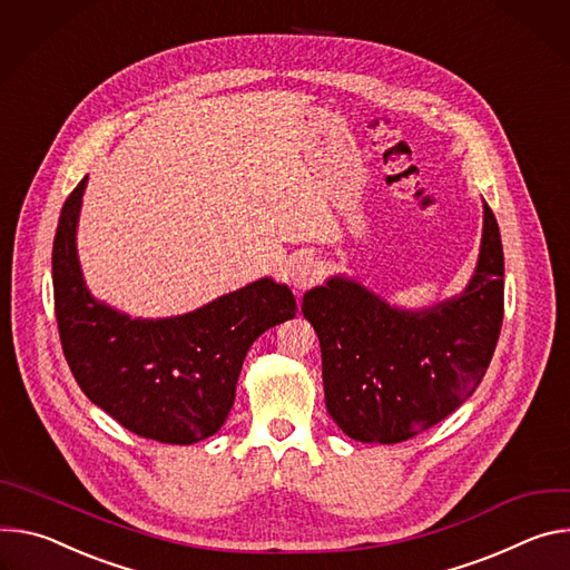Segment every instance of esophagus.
Returning a JSON list of instances; mask_svg holds the SVG:
<instances>
[{"instance_id":"34e87169","label":"esophagus","mask_w":570,"mask_h":570,"mask_svg":"<svg viewBox=\"0 0 570 570\" xmlns=\"http://www.w3.org/2000/svg\"><path fill=\"white\" fill-rule=\"evenodd\" d=\"M322 263L317 258L312 256H298L294 263H292V283L296 289H307L312 287L314 283H320L322 278Z\"/></svg>"}]
</instances>
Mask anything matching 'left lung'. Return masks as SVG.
<instances>
[{"label":"left lung","instance_id":"1","mask_svg":"<svg viewBox=\"0 0 570 570\" xmlns=\"http://www.w3.org/2000/svg\"><path fill=\"white\" fill-rule=\"evenodd\" d=\"M482 242L466 287L428 307H401L346 274L303 296L322 346L326 407L364 444H399L458 410L480 385L502 326L504 261L482 204Z\"/></svg>","mask_w":570,"mask_h":570}]
</instances>
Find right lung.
<instances>
[{"mask_svg": "<svg viewBox=\"0 0 570 570\" xmlns=\"http://www.w3.org/2000/svg\"><path fill=\"white\" fill-rule=\"evenodd\" d=\"M86 185L88 176L62 206L51 250L62 353L83 394L126 430L163 444H197L224 425L250 344L294 320V294L265 276L163 320L99 301L77 250Z\"/></svg>", "mask_w": 570, "mask_h": 570, "instance_id": "obj_1", "label": "right lung"}]
</instances>
